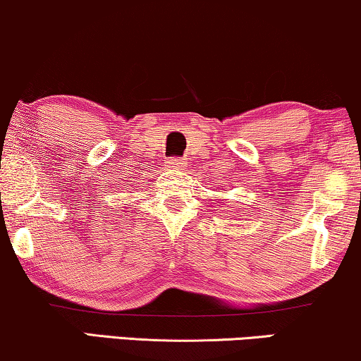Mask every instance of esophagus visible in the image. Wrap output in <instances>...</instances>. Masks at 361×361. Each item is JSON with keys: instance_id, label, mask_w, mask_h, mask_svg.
<instances>
[{"instance_id": "1", "label": "esophagus", "mask_w": 361, "mask_h": 361, "mask_svg": "<svg viewBox=\"0 0 361 361\" xmlns=\"http://www.w3.org/2000/svg\"><path fill=\"white\" fill-rule=\"evenodd\" d=\"M187 166V162L184 159H179V157H172V159L167 161V167H171V169H184Z\"/></svg>"}]
</instances>
